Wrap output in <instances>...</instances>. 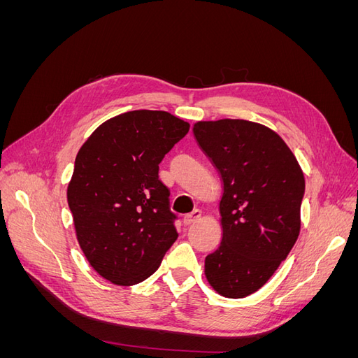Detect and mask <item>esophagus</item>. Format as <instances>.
<instances>
[{
	"instance_id": "1",
	"label": "esophagus",
	"mask_w": 358,
	"mask_h": 358,
	"mask_svg": "<svg viewBox=\"0 0 358 358\" xmlns=\"http://www.w3.org/2000/svg\"><path fill=\"white\" fill-rule=\"evenodd\" d=\"M200 218H201V210H194L192 213H188L183 216V224L191 225L194 222H197Z\"/></svg>"
}]
</instances>
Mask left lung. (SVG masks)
<instances>
[{"instance_id":"left-lung-1","label":"left lung","mask_w":358,"mask_h":358,"mask_svg":"<svg viewBox=\"0 0 358 358\" xmlns=\"http://www.w3.org/2000/svg\"><path fill=\"white\" fill-rule=\"evenodd\" d=\"M192 134L222 183V239L204 259V276L218 294L242 299L262 288L294 246L305 176L282 137L263 124L199 121Z\"/></svg>"}]
</instances>
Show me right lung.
<instances>
[{
    "instance_id": "add662e5",
    "label": "right lung",
    "mask_w": 358,
    "mask_h": 358,
    "mask_svg": "<svg viewBox=\"0 0 358 358\" xmlns=\"http://www.w3.org/2000/svg\"><path fill=\"white\" fill-rule=\"evenodd\" d=\"M188 129L164 110L127 112L95 128L76 155L67 187L76 239L115 285L149 278L178 239L158 164Z\"/></svg>"
}]
</instances>
